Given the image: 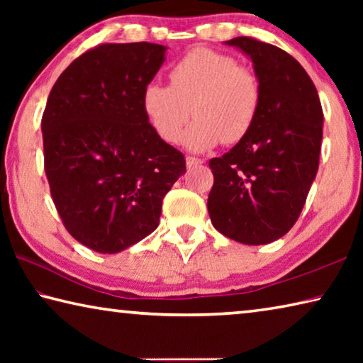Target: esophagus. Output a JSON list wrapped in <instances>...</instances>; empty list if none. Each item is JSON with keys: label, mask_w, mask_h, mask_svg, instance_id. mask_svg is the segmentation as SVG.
<instances>
[{"label": "esophagus", "mask_w": 363, "mask_h": 363, "mask_svg": "<svg viewBox=\"0 0 363 363\" xmlns=\"http://www.w3.org/2000/svg\"><path fill=\"white\" fill-rule=\"evenodd\" d=\"M186 162H187V168H194V167H199V164L203 163V160L196 158V157H187Z\"/></svg>", "instance_id": "34e87169"}]
</instances>
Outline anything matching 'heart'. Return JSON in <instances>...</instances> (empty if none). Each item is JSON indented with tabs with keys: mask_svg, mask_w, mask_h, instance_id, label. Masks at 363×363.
I'll list each match as a JSON object with an SVG mask.
<instances>
[{
	"mask_svg": "<svg viewBox=\"0 0 363 363\" xmlns=\"http://www.w3.org/2000/svg\"><path fill=\"white\" fill-rule=\"evenodd\" d=\"M168 79L169 86L149 83L143 93L144 113L164 143L179 140L190 113L196 120L182 140L195 152L211 149L220 140L235 144L253 128L261 106V82L235 57L194 48L171 67Z\"/></svg>",
	"mask_w": 363,
	"mask_h": 363,
	"instance_id": "1",
	"label": "heart"
}]
</instances>
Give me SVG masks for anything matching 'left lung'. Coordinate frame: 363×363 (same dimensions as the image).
Instances as JSON below:
<instances>
[{"label": "left lung", "mask_w": 363, "mask_h": 363, "mask_svg": "<svg viewBox=\"0 0 363 363\" xmlns=\"http://www.w3.org/2000/svg\"><path fill=\"white\" fill-rule=\"evenodd\" d=\"M225 43L253 60L262 97L247 136L210 160L208 213L223 235L266 245L284 237L303 211L318 169L323 112L311 77L284 49L251 36Z\"/></svg>", "instance_id": "8db88e82"}]
</instances>
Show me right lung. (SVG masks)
<instances>
[{
    "instance_id": "add662e5",
    "label": "right lung",
    "mask_w": 363,
    "mask_h": 363,
    "mask_svg": "<svg viewBox=\"0 0 363 363\" xmlns=\"http://www.w3.org/2000/svg\"><path fill=\"white\" fill-rule=\"evenodd\" d=\"M153 43H104L77 57L49 93L41 130L45 171L70 235L118 253L158 227L186 158L153 130L143 93L164 62Z\"/></svg>"
}]
</instances>
